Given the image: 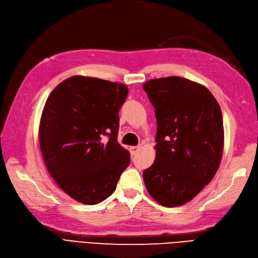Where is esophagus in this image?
I'll return each instance as SVG.
<instances>
[{
	"label": "esophagus",
	"mask_w": 258,
	"mask_h": 258,
	"mask_svg": "<svg viewBox=\"0 0 258 258\" xmlns=\"http://www.w3.org/2000/svg\"><path fill=\"white\" fill-rule=\"evenodd\" d=\"M139 149H140L139 147H131L130 148V152H131L132 155H135L139 151Z\"/></svg>",
	"instance_id": "obj_1"
}]
</instances>
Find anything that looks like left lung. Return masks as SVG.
Here are the masks:
<instances>
[{"label":"left lung","mask_w":258,"mask_h":258,"mask_svg":"<svg viewBox=\"0 0 258 258\" xmlns=\"http://www.w3.org/2000/svg\"><path fill=\"white\" fill-rule=\"evenodd\" d=\"M155 109V161L144 170L148 192L165 207L192 199L213 179L224 146L219 103L204 86L182 77L143 86Z\"/></svg>","instance_id":"left-lung-1"}]
</instances>
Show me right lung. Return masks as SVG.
<instances>
[{"label":"right lung","instance_id":"add662e5","mask_svg":"<svg viewBox=\"0 0 258 258\" xmlns=\"http://www.w3.org/2000/svg\"><path fill=\"white\" fill-rule=\"evenodd\" d=\"M125 85L73 76L48 96L39 124V146L56 184L75 201L96 205L113 192L130 165L118 143L119 110Z\"/></svg>","mask_w":258,"mask_h":258}]
</instances>
